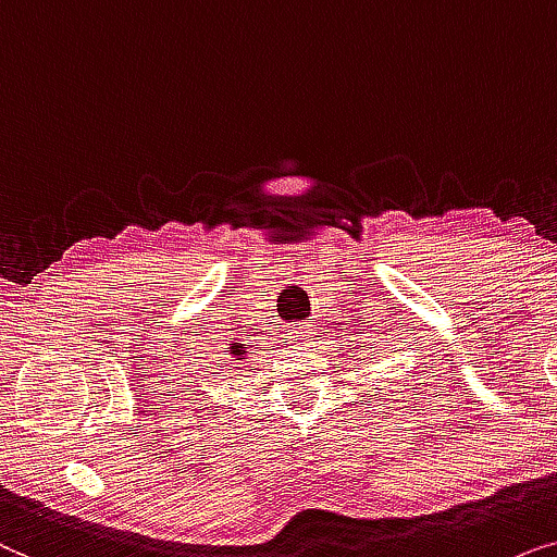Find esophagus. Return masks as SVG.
Returning a JSON list of instances; mask_svg holds the SVG:
<instances>
[{
  "instance_id": "34e87169",
  "label": "esophagus",
  "mask_w": 557,
  "mask_h": 557,
  "mask_svg": "<svg viewBox=\"0 0 557 557\" xmlns=\"http://www.w3.org/2000/svg\"><path fill=\"white\" fill-rule=\"evenodd\" d=\"M285 338L290 341L295 348H306V346H310V329L302 323H293L290 329H287Z\"/></svg>"
}]
</instances>
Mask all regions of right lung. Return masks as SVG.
<instances>
[{"label":"right lung","mask_w":557,"mask_h":557,"mask_svg":"<svg viewBox=\"0 0 557 557\" xmlns=\"http://www.w3.org/2000/svg\"><path fill=\"white\" fill-rule=\"evenodd\" d=\"M232 354H234V359H239V356H242V346H232Z\"/></svg>","instance_id":"add662e5"}]
</instances>
